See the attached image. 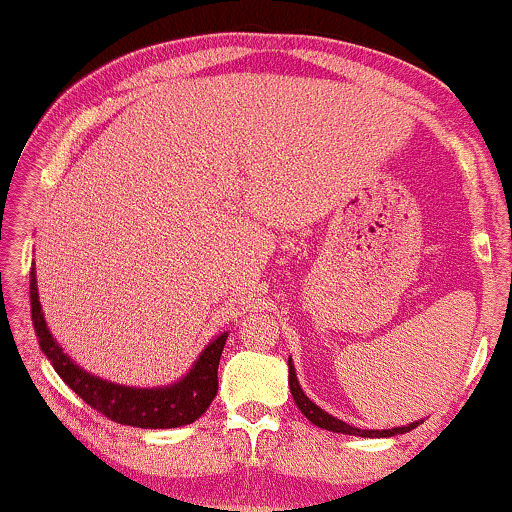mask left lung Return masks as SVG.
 Segmentation results:
<instances>
[{
    "label": "left lung",
    "instance_id": "left-lung-1",
    "mask_svg": "<svg viewBox=\"0 0 512 512\" xmlns=\"http://www.w3.org/2000/svg\"><path fill=\"white\" fill-rule=\"evenodd\" d=\"M289 387H291V396H293V401H296L298 410L303 412V415L310 419L314 426H319V429H326V431H333V433H347V436H361V438H389V436H398V433H408L412 429H417V426L424 422V419H419V422H410L408 426H394V429H382V431L349 426L347 422H342V419L328 415L326 410H321L317 403L307 398L303 387H300V382L296 377V368H293L291 359H289Z\"/></svg>",
    "mask_w": 512,
    "mask_h": 512
}]
</instances>
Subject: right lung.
<instances>
[{
    "instance_id": "right-lung-1",
    "label": "right lung",
    "mask_w": 512,
    "mask_h": 512,
    "mask_svg": "<svg viewBox=\"0 0 512 512\" xmlns=\"http://www.w3.org/2000/svg\"><path fill=\"white\" fill-rule=\"evenodd\" d=\"M30 303H32V324L37 331L39 347L46 359L53 363L55 373L62 377L74 394H79L90 408L107 415L111 422L137 426V429H177V426L193 424L195 419L205 415L209 403L219 391V361L228 333L216 335L209 345L202 349L191 370L177 382L167 387H128L102 380L69 359L62 352L58 340L53 338L51 328L46 326L44 310L39 303L37 268L30 270Z\"/></svg>"
}]
</instances>
